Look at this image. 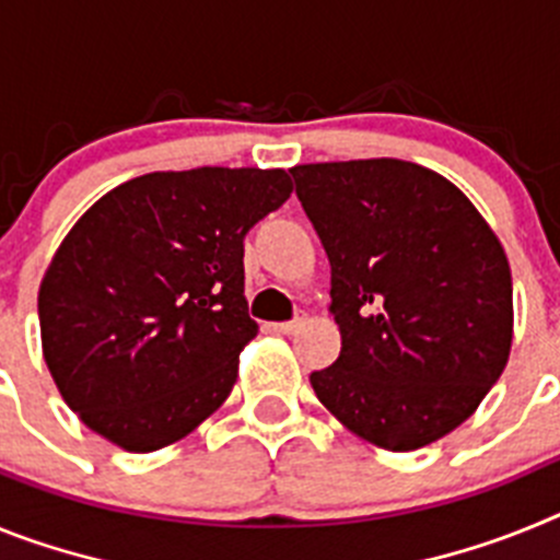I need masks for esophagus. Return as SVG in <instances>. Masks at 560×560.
<instances>
[{
    "label": "esophagus",
    "mask_w": 560,
    "mask_h": 560,
    "mask_svg": "<svg viewBox=\"0 0 560 560\" xmlns=\"http://www.w3.org/2000/svg\"><path fill=\"white\" fill-rule=\"evenodd\" d=\"M305 325V314H296L294 319H289V323H280V325H275V330L277 334H285V336H291V334H296V330L303 328Z\"/></svg>",
    "instance_id": "1"
}]
</instances>
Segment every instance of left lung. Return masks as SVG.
Listing matches in <instances>:
<instances>
[{
	"mask_svg": "<svg viewBox=\"0 0 560 560\" xmlns=\"http://www.w3.org/2000/svg\"><path fill=\"white\" fill-rule=\"evenodd\" d=\"M330 264L339 359L316 398L389 452L429 446L497 384L513 339L511 266L477 207L404 160L291 167Z\"/></svg>",
	"mask_w": 560,
	"mask_h": 560,
	"instance_id": "1",
	"label": "left lung"
}]
</instances>
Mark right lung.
Listing matches in <instances>:
<instances>
[{
  "mask_svg": "<svg viewBox=\"0 0 560 560\" xmlns=\"http://www.w3.org/2000/svg\"><path fill=\"white\" fill-rule=\"evenodd\" d=\"M289 196L285 171L192 167L137 176L83 212L44 275L38 323L92 432L156 452L224 404L257 334L244 237Z\"/></svg>",
  "mask_w": 560,
  "mask_h": 560,
  "instance_id": "obj_1",
  "label": "right lung"
}]
</instances>
